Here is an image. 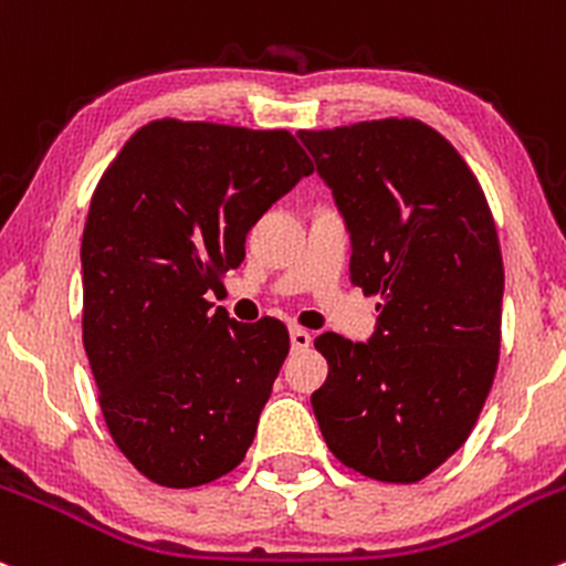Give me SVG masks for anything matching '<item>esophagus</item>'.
<instances>
[{"label": "esophagus", "instance_id": "34e87169", "mask_svg": "<svg viewBox=\"0 0 566 566\" xmlns=\"http://www.w3.org/2000/svg\"><path fill=\"white\" fill-rule=\"evenodd\" d=\"M290 342H293V349H308L312 347V333L303 328H290Z\"/></svg>", "mask_w": 566, "mask_h": 566}]
</instances>
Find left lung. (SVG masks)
<instances>
[{
  "instance_id": "8db88e82",
  "label": "left lung",
  "mask_w": 566,
  "mask_h": 566,
  "mask_svg": "<svg viewBox=\"0 0 566 566\" xmlns=\"http://www.w3.org/2000/svg\"><path fill=\"white\" fill-rule=\"evenodd\" d=\"M353 241L349 279L379 295L368 342L323 333L312 392L331 453L371 480L418 483L467 442L502 344L504 265L469 165L418 118L301 129Z\"/></svg>"
}]
</instances>
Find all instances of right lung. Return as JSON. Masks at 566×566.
I'll use <instances>...</instances> for the list:
<instances>
[{
    "mask_svg": "<svg viewBox=\"0 0 566 566\" xmlns=\"http://www.w3.org/2000/svg\"><path fill=\"white\" fill-rule=\"evenodd\" d=\"M312 159L287 129L157 118L108 165L81 241L83 349L116 448L165 488L233 472L290 353L284 323H235L206 293Z\"/></svg>",
    "mask_w": 566,
    "mask_h": 566,
    "instance_id": "1",
    "label": "right lung"
}]
</instances>
